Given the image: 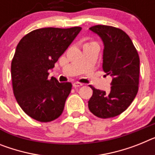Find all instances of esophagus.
Returning <instances> with one entry per match:
<instances>
[{"instance_id":"esophagus-1","label":"esophagus","mask_w":155,"mask_h":155,"mask_svg":"<svg viewBox=\"0 0 155 155\" xmlns=\"http://www.w3.org/2000/svg\"><path fill=\"white\" fill-rule=\"evenodd\" d=\"M83 84H82V83H81V82H74V84H73V85H74V87H75V88H76V87L82 86Z\"/></svg>"}]
</instances>
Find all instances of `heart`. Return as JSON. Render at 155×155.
Wrapping results in <instances>:
<instances>
[{
	"instance_id": "heart-1",
	"label": "heart",
	"mask_w": 155,
	"mask_h": 155,
	"mask_svg": "<svg viewBox=\"0 0 155 155\" xmlns=\"http://www.w3.org/2000/svg\"><path fill=\"white\" fill-rule=\"evenodd\" d=\"M92 43H94V42H92ZM91 44V43H90Z\"/></svg>"
}]
</instances>
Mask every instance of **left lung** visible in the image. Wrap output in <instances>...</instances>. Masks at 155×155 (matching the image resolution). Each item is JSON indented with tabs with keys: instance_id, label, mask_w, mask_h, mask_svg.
I'll use <instances>...</instances> for the list:
<instances>
[{
	"instance_id": "1",
	"label": "left lung",
	"mask_w": 155,
	"mask_h": 155,
	"mask_svg": "<svg viewBox=\"0 0 155 155\" xmlns=\"http://www.w3.org/2000/svg\"><path fill=\"white\" fill-rule=\"evenodd\" d=\"M89 30L104 42L103 69L113 78L109 92L90 85L93 93L88 109L100 118L115 117L129 107L138 92L140 57L132 40L121 29L96 25Z\"/></svg>"
}]
</instances>
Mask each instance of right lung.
<instances>
[{"label": "right lung", "mask_w": 155, "mask_h": 155, "mask_svg": "<svg viewBox=\"0 0 155 155\" xmlns=\"http://www.w3.org/2000/svg\"><path fill=\"white\" fill-rule=\"evenodd\" d=\"M81 27H48L25 35L15 49L11 65L14 96L22 110L41 122L58 118L71 93V82L48 79V71L79 34Z\"/></svg>", "instance_id": "1"}]
</instances>
